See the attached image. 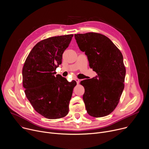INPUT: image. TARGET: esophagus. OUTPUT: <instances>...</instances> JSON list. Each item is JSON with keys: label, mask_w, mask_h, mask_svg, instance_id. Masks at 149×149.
<instances>
[{"label": "esophagus", "mask_w": 149, "mask_h": 149, "mask_svg": "<svg viewBox=\"0 0 149 149\" xmlns=\"http://www.w3.org/2000/svg\"><path fill=\"white\" fill-rule=\"evenodd\" d=\"M75 81L77 82V84H79V79H78V78H75Z\"/></svg>", "instance_id": "1"}]
</instances>
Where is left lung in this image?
<instances>
[{"mask_svg": "<svg viewBox=\"0 0 149 149\" xmlns=\"http://www.w3.org/2000/svg\"><path fill=\"white\" fill-rule=\"evenodd\" d=\"M79 49L97 75L81 81L88 114L94 117L110 114L116 109L124 88L125 68L120 51L107 36L90 32L75 34Z\"/></svg>", "mask_w": 149, "mask_h": 149, "instance_id": "1", "label": "left lung"}]
</instances>
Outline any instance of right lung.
Returning <instances> with one entry per match:
<instances>
[{
  "label": "right lung",
  "mask_w": 149,
  "mask_h": 149,
  "mask_svg": "<svg viewBox=\"0 0 149 149\" xmlns=\"http://www.w3.org/2000/svg\"><path fill=\"white\" fill-rule=\"evenodd\" d=\"M73 35L54 36L35 45L22 70L26 96L36 112L47 118L67 116L73 88L77 82H68L55 70L61 64L62 54Z\"/></svg>",
  "instance_id": "1"
}]
</instances>
